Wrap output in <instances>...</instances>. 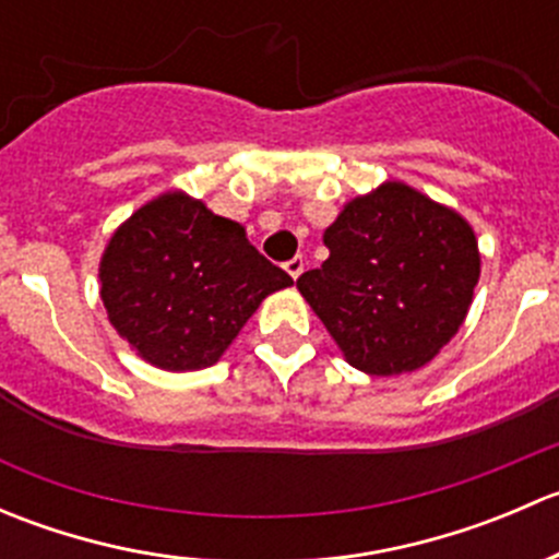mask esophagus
Listing matches in <instances>:
<instances>
[{
  "label": "esophagus",
  "mask_w": 559,
  "mask_h": 559,
  "mask_svg": "<svg viewBox=\"0 0 559 559\" xmlns=\"http://www.w3.org/2000/svg\"><path fill=\"white\" fill-rule=\"evenodd\" d=\"M284 270L292 275V278L297 281L302 275V270H306V262H302V257H295V259H289V262L284 264Z\"/></svg>",
  "instance_id": "esophagus-1"
}]
</instances>
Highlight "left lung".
Here are the masks:
<instances>
[{
    "label": "left lung",
    "instance_id": "left-lung-1",
    "mask_svg": "<svg viewBox=\"0 0 559 559\" xmlns=\"http://www.w3.org/2000/svg\"><path fill=\"white\" fill-rule=\"evenodd\" d=\"M324 246L330 257L302 273L297 289L352 368L414 373L460 332L481 253L454 207L384 180L343 205Z\"/></svg>",
    "mask_w": 559,
    "mask_h": 559
}]
</instances>
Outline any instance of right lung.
Segmentation results:
<instances>
[{
	"label": "right lung",
	"mask_w": 559,
	"mask_h": 559,
	"mask_svg": "<svg viewBox=\"0 0 559 559\" xmlns=\"http://www.w3.org/2000/svg\"><path fill=\"white\" fill-rule=\"evenodd\" d=\"M292 284L238 222L180 189L140 205L99 259L112 330L140 359L170 373L216 365L264 297Z\"/></svg>",
	"instance_id": "right-lung-1"
}]
</instances>
